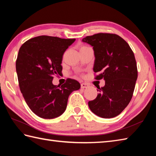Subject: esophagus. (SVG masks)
Listing matches in <instances>:
<instances>
[{
    "label": "esophagus",
    "mask_w": 156,
    "mask_h": 156,
    "mask_svg": "<svg viewBox=\"0 0 156 156\" xmlns=\"http://www.w3.org/2000/svg\"><path fill=\"white\" fill-rule=\"evenodd\" d=\"M88 87V84L86 83H82L81 84V88H86Z\"/></svg>",
    "instance_id": "1"
}]
</instances>
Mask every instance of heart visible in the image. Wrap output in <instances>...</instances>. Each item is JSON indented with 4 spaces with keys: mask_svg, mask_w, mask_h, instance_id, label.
I'll use <instances>...</instances> for the list:
<instances>
[{
    "mask_svg": "<svg viewBox=\"0 0 156 156\" xmlns=\"http://www.w3.org/2000/svg\"><path fill=\"white\" fill-rule=\"evenodd\" d=\"M87 48V47H86V46H82V47L80 49H82V48Z\"/></svg>",
    "mask_w": 156,
    "mask_h": 156,
    "instance_id": "b5f03b06",
    "label": "heart"
}]
</instances>
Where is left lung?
Returning a JSON list of instances; mask_svg holds the SVG:
<instances>
[{
    "instance_id": "left-lung-1",
    "label": "left lung",
    "mask_w": 156,
    "mask_h": 156,
    "mask_svg": "<svg viewBox=\"0 0 156 156\" xmlns=\"http://www.w3.org/2000/svg\"><path fill=\"white\" fill-rule=\"evenodd\" d=\"M93 47L95 60L93 70L98 74L96 80H105V87L88 102L91 111L102 118L119 115L133 97L137 78L136 60L130 46L123 39L113 34H100L82 39Z\"/></svg>"
}]
</instances>
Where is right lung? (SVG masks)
I'll use <instances>...</instances> for the list:
<instances>
[{
  "mask_svg": "<svg viewBox=\"0 0 156 156\" xmlns=\"http://www.w3.org/2000/svg\"><path fill=\"white\" fill-rule=\"evenodd\" d=\"M76 39L41 35L29 39L20 48L16 61L19 88L31 110L43 119L64 113L69 94L79 90L78 81L68 78L61 87L53 78L62 74L63 55Z\"/></svg>",
  "mask_w": 156,
  "mask_h": 156,
  "instance_id": "1",
  "label": "right lung"
}]
</instances>
